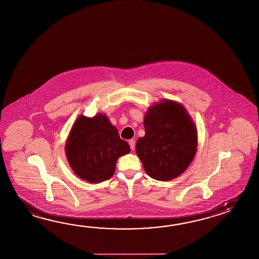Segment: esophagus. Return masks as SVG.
Instances as JSON below:
<instances>
[{"instance_id":"obj_1","label":"esophagus","mask_w":259,"mask_h":259,"mask_svg":"<svg viewBox=\"0 0 259 259\" xmlns=\"http://www.w3.org/2000/svg\"><path fill=\"white\" fill-rule=\"evenodd\" d=\"M129 145H130V148H131V150H135V146H136V142H135V140H134V139H131V140H129Z\"/></svg>"}]
</instances>
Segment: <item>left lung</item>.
Masks as SVG:
<instances>
[{"instance_id":"obj_1","label":"left lung","mask_w":259,"mask_h":259,"mask_svg":"<svg viewBox=\"0 0 259 259\" xmlns=\"http://www.w3.org/2000/svg\"><path fill=\"white\" fill-rule=\"evenodd\" d=\"M144 127L136 152L146 172L160 181L178 178L193 160L198 145L195 124L183 105L168 99L154 104L145 115Z\"/></svg>"}]
</instances>
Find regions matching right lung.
<instances>
[{
	"instance_id": "obj_1",
	"label": "right lung",
	"mask_w": 259,
	"mask_h": 259,
	"mask_svg": "<svg viewBox=\"0 0 259 259\" xmlns=\"http://www.w3.org/2000/svg\"><path fill=\"white\" fill-rule=\"evenodd\" d=\"M130 152L126 141L108 117L80 115L73 124L66 142V156L73 172L90 183L110 179L119 157Z\"/></svg>"
}]
</instances>
